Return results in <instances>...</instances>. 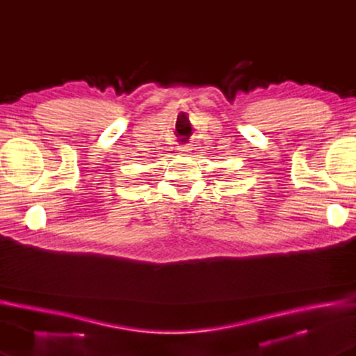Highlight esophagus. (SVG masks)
I'll use <instances>...</instances> for the list:
<instances>
[{"label":"esophagus","mask_w":356,"mask_h":356,"mask_svg":"<svg viewBox=\"0 0 356 356\" xmlns=\"http://www.w3.org/2000/svg\"><path fill=\"white\" fill-rule=\"evenodd\" d=\"M188 149H190V148H188L187 145H181V147H179V152H188Z\"/></svg>","instance_id":"obj_1"}]
</instances>
